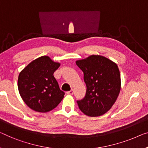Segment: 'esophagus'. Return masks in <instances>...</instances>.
<instances>
[{
	"label": "esophagus",
	"mask_w": 148,
	"mask_h": 148,
	"mask_svg": "<svg viewBox=\"0 0 148 148\" xmlns=\"http://www.w3.org/2000/svg\"><path fill=\"white\" fill-rule=\"evenodd\" d=\"M66 93H67L68 94H69V95H72V94H73V93H74V90L72 89L71 90H70V91L67 92Z\"/></svg>",
	"instance_id": "34e87169"
}]
</instances>
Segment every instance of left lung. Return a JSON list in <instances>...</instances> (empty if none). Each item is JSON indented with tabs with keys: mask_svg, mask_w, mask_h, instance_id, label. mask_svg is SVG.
Returning <instances> with one entry per match:
<instances>
[{
	"mask_svg": "<svg viewBox=\"0 0 148 148\" xmlns=\"http://www.w3.org/2000/svg\"><path fill=\"white\" fill-rule=\"evenodd\" d=\"M76 64L84 72L86 86L84 98L77 102L79 108L90 117L106 114L116 102L121 90L118 65L101 55H91L76 60Z\"/></svg>",
	"mask_w": 148,
	"mask_h": 148,
	"instance_id": "obj_1",
	"label": "left lung"
}]
</instances>
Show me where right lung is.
Returning <instances> with one entry per match:
<instances>
[{"label": "right lung", "instance_id": "1", "mask_svg": "<svg viewBox=\"0 0 148 148\" xmlns=\"http://www.w3.org/2000/svg\"><path fill=\"white\" fill-rule=\"evenodd\" d=\"M60 63L42 56L28 64L20 72L18 88L22 99L34 111L46 113L54 109L62 100L64 92L60 89L54 73Z\"/></svg>", "mask_w": 148, "mask_h": 148}]
</instances>
